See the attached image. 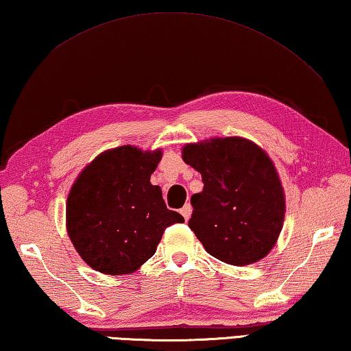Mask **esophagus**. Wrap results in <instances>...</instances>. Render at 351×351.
<instances>
[{"label": "esophagus", "mask_w": 351, "mask_h": 351, "mask_svg": "<svg viewBox=\"0 0 351 351\" xmlns=\"http://www.w3.org/2000/svg\"><path fill=\"white\" fill-rule=\"evenodd\" d=\"M180 213H182V216H183V217H185V220H188L189 217H191V213H193V208H191V205H189V204H186L185 206H183V208H182V210H180Z\"/></svg>", "instance_id": "34e87169"}]
</instances>
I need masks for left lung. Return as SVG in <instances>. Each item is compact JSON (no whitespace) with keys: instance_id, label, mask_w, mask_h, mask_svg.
<instances>
[{"instance_id":"1","label":"left lung","mask_w":351,"mask_h":351,"mask_svg":"<svg viewBox=\"0 0 351 351\" xmlns=\"http://www.w3.org/2000/svg\"><path fill=\"white\" fill-rule=\"evenodd\" d=\"M183 162L202 174L189 228L206 253L243 267L265 257L284 226L285 195L267 152L242 137L189 143Z\"/></svg>"}]
</instances>
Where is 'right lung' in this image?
Segmentation results:
<instances>
[{
	"instance_id": "add662e5",
	"label": "right lung",
	"mask_w": 351,
	"mask_h": 351,
	"mask_svg": "<svg viewBox=\"0 0 351 351\" xmlns=\"http://www.w3.org/2000/svg\"><path fill=\"white\" fill-rule=\"evenodd\" d=\"M162 149L125 145L104 151L80 172L66 204V226L77 253L103 274H129L156 253L163 231L183 223L166 208L151 174Z\"/></svg>"
}]
</instances>
